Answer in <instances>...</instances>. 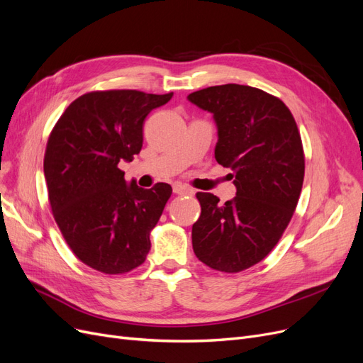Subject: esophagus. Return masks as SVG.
Here are the masks:
<instances>
[{
  "mask_svg": "<svg viewBox=\"0 0 363 363\" xmlns=\"http://www.w3.org/2000/svg\"><path fill=\"white\" fill-rule=\"evenodd\" d=\"M173 193H175V194H181V196H185V194H193L194 191L191 190V188H188V186H185V185H179V184H177V185H173Z\"/></svg>",
  "mask_w": 363,
  "mask_h": 363,
  "instance_id": "1",
  "label": "esophagus"
}]
</instances>
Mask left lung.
Listing matches in <instances>:
<instances>
[{
    "mask_svg": "<svg viewBox=\"0 0 363 363\" xmlns=\"http://www.w3.org/2000/svg\"><path fill=\"white\" fill-rule=\"evenodd\" d=\"M186 99L213 116L215 159L235 185L225 203L197 193L194 254L213 270L238 273L269 255L289 224L304 181L301 136L288 106L255 87L213 86Z\"/></svg>",
    "mask_w": 363,
    "mask_h": 363,
    "instance_id": "8db88e82",
    "label": "left lung"
}]
</instances>
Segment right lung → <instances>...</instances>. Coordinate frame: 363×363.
I'll list each match as a JSON object with an SVG mask.
<instances>
[{
  "mask_svg": "<svg viewBox=\"0 0 363 363\" xmlns=\"http://www.w3.org/2000/svg\"><path fill=\"white\" fill-rule=\"evenodd\" d=\"M173 93L91 91L62 114L47 143L44 178L55 220L75 257L91 269L128 273L148 255L172 186L145 190L124 179L120 162L143 148V128Z\"/></svg>",
  "mask_w": 363,
  "mask_h": 363,
  "instance_id": "right-lung-1",
  "label": "right lung"
}]
</instances>
